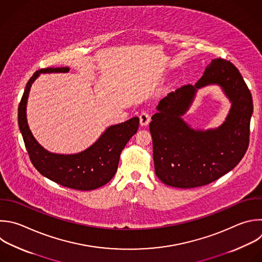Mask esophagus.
Segmentation results:
<instances>
[{"label": "esophagus", "mask_w": 262, "mask_h": 262, "mask_svg": "<svg viewBox=\"0 0 262 262\" xmlns=\"http://www.w3.org/2000/svg\"><path fill=\"white\" fill-rule=\"evenodd\" d=\"M150 120H151V116H150V114H149L148 112L143 111V112L140 114V123H141V125H143V126L148 125L149 122H150Z\"/></svg>", "instance_id": "34e87169"}]
</instances>
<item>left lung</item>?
<instances>
[{"label": "left lung", "mask_w": 262, "mask_h": 262, "mask_svg": "<svg viewBox=\"0 0 262 262\" xmlns=\"http://www.w3.org/2000/svg\"><path fill=\"white\" fill-rule=\"evenodd\" d=\"M210 83L220 84L233 105L221 127L194 131L181 116L191 104L196 90ZM156 109L149 124L155 175L168 186L207 185L231 170L248 149L252 95L238 70L226 59H213L194 86L187 84L169 93Z\"/></svg>", "instance_id": "1"}]
</instances>
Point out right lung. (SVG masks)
<instances>
[{"instance_id":"obj_1","label":"right lung","mask_w":262,"mask_h":262,"mask_svg":"<svg viewBox=\"0 0 262 262\" xmlns=\"http://www.w3.org/2000/svg\"><path fill=\"white\" fill-rule=\"evenodd\" d=\"M69 68L41 69L29 80L18 106V125L30 159L42 176L71 189L93 190L107 184L116 173L120 153L139 128V118L110 126L90 148L77 154H54L33 137L27 121V101L32 83L41 73H67Z\"/></svg>"}]
</instances>
